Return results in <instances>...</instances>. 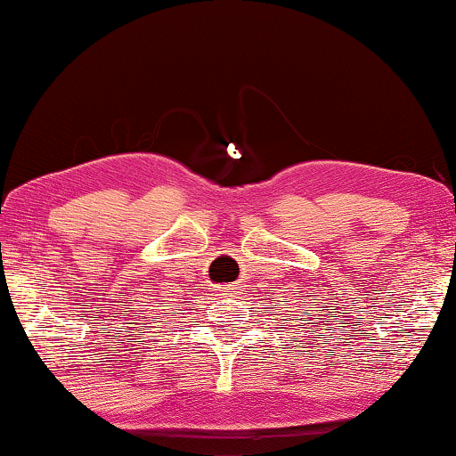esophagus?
Listing matches in <instances>:
<instances>
[{"instance_id": "34e87169", "label": "esophagus", "mask_w": 456, "mask_h": 456, "mask_svg": "<svg viewBox=\"0 0 456 456\" xmlns=\"http://www.w3.org/2000/svg\"><path fill=\"white\" fill-rule=\"evenodd\" d=\"M214 290L220 292V295H234L236 290H240V284H236V282H232V284H217V286H214Z\"/></svg>"}]
</instances>
